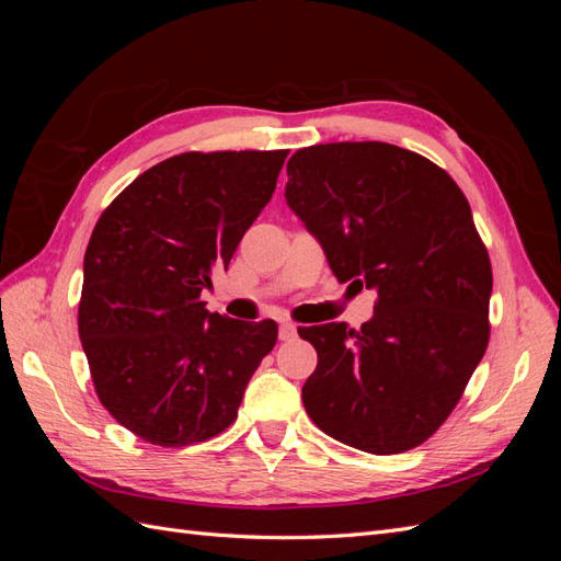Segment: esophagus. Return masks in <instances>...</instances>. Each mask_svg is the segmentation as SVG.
Instances as JSON below:
<instances>
[{"label": "esophagus", "mask_w": 561, "mask_h": 561, "mask_svg": "<svg viewBox=\"0 0 561 561\" xmlns=\"http://www.w3.org/2000/svg\"><path fill=\"white\" fill-rule=\"evenodd\" d=\"M278 336H280V342H293V339L297 336V325H295V322L283 320L280 325H278Z\"/></svg>", "instance_id": "1"}]
</instances>
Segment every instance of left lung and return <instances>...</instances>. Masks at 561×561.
<instances>
[{"mask_svg": "<svg viewBox=\"0 0 561 561\" xmlns=\"http://www.w3.org/2000/svg\"><path fill=\"white\" fill-rule=\"evenodd\" d=\"M287 206L332 274L377 290L375 316L301 328L318 367L301 388L316 426L400 454L443 426L489 344L491 262L458 184L416 151L330 142L287 161Z\"/></svg>", "mask_w": 561, "mask_h": 561, "instance_id": "8db88e82", "label": "left lung"}]
</instances>
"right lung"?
I'll list each match as a JSON object with an SVG mask.
<instances>
[{"instance_id":"right-lung-1","label":"right lung","mask_w":561,"mask_h":561,"mask_svg":"<svg viewBox=\"0 0 561 561\" xmlns=\"http://www.w3.org/2000/svg\"><path fill=\"white\" fill-rule=\"evenodd\" d=\"M287 154L184 151L135 178L98 219L79 339L100 402L145 443L186 447L229 428L276 346L274 320L210 313L201 293L271 201Z\"/></svg>"}]
</instances>
